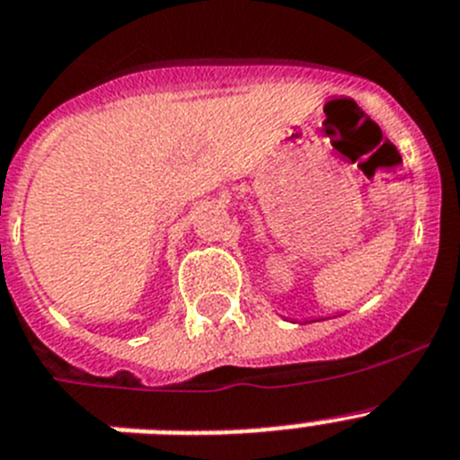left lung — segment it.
Returning <instances> with one entry per match:
<instances>
[{"instance_id":"8db88e82","label":"left lung","mask_w":460,"mask_h":460,"mask_svg":"<svg viewBox=\"0 0 460 460\" xmlns=\"http://www.w3.org/2000/svg\"><path fill=\"white\" fill-rule=\"evenodd\" d=\"M314 321H321V319H314Z\"/></svg>"}]
</instances>
